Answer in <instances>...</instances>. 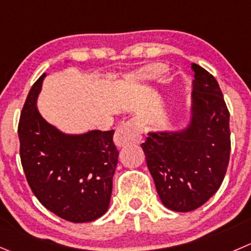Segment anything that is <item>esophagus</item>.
<instances>
[{
    "label": "esophagus",
    "mask_w": 251,
    "mask_h": 251,
    "mask_svg": "<svg viewBox=\"0 0 251 251\" xmlns=\"http://www.w3.org/2000/svg\"><path fill=\"white\" fill-rule=\"evenodd\" d=\"M141 135H142L141 124L137 120H130L119 126L114 135V143L118 147H125L132 143H138L141 141Z\"/></svg>",
    "instance_id": "34e87169"
}]
</instances>
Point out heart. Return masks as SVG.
<instances>
[{
	"label": "heart",
	"instance_id": "obj_1",
	"mask_svg": "<svg viewBox=\"0 0 251 251\" xmlns=\"http://www.w3.org/2000/svg\"><path fill=\"white\" fill-rule=\"evenodd\" d=\"M163 72H164V66H163V65L160 64L148 65V66L143 67V69L128 75L127 78H126V82H127L128 84H131V86H132V84H142L145 83V82L158 78Z\"/></svg>",
	"mask_w": 251,
	"mask_h": 251
}]
</instances>
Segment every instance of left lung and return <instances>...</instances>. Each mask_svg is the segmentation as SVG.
Returning <instances> with one entry per match:
<instances>
[{
	"label": "left lung",
	"mask_w": 251,
	"mask_h": 251,
	"mask_svg": "<svg viewBox=\"0 0 251 251\" xmlns=\"http://www.w3.org/2000/svg\"><path fill=\"white\" fill-rule=\"evenodd\" d=\"M191 120L182 131L150 132L141 145L165 207L189 212L220 189L230 154L229 111L215 77L191 65Z\"/></svg>",
	"instance_id": "left-lung-1"
}]
</instances>
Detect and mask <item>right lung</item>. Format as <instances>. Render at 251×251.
Instances as JSON below:
<instances>
[{
	"label": "right lung",
	"instance_id": "obj_1",
	"mask_svg": "<svg viewBox=\"0 0 251 251\" xmlns=\"http://www.w3.org/2000/svg\"><path fill=\"white\" fill-rule=\"evenodd\" d=\"M45 76L33 84L22 109V167L44 207L70 222H92L106 212L110 202L119 157L114 130L66 135L44 120L36 99Z\"/></svg>",
	"mask_w": 251,
	"mask_h": 251
}]
</instances>
